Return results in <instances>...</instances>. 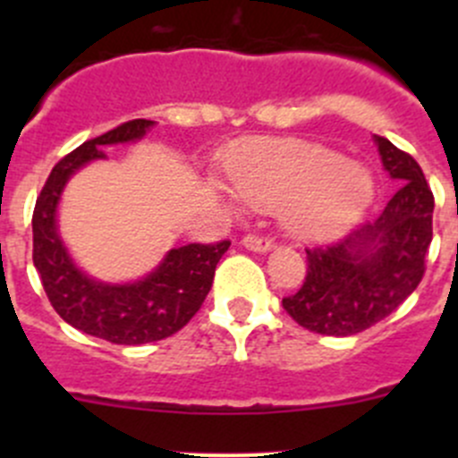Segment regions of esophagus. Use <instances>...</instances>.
Here are the masks:
<instances>
[{
  "mask_svg": "<svg viewBox=\"0 0 458 458\" xmlns=\"http://www.w3.org/2000/svg\"><path fill=\"white\" fill-rule=\"evenodd\" d=\"M243 248H248V250L252 252H270L272 248H275V243L270 242V239L266 237H257V234H248V237H243Z\"/></svg>",
  "mask_w": 458,
  "mask_h": 458,
  "instance_id": "obj_1",
  "label": "esophagus"
}]
</instances>
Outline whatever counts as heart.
<instances>
[{
    "instance_id": "heart-1",
    "label": "heart",
    "mask_w": 458,
    "mask_h": 458,
    "mask_svg": "<svg viewBox=\"0 0 458 458\" xmlns=\"http://www.w3.org/2000/svg\"><path fill=\"white\" fill-rule=\"evenodd\" d=\"M230 188L257 210H276L285 233L326 242L352 228L377 195L368 165L308 141H255L225 161Z\"/></svg>"
}]
</instances>
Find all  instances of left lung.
<instances>
[{"instance_id":"1","label":"left lung","mask_w":458,"mask_h":458,"mask_svg":"<svg viewBox=\"0 0 458 458\" xmlns=\"http://www.w3.org/2000/svg\"><path fill=\"white\" fill-rule=\"evenodd\" d=\"M383 170L399 183L381 215L332 246L312 248L308 275L284 308L317 335L350 336L396 310L421 284L432 242L434 197L408 152L374 135Z\"/></svg>"}]
</instances>
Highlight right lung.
Here are the masks:
<instances>
[{
	"mask_svg": "<svg viewBox=\"0 0 458 458\" xmlns=\"http://www.w3.org/2000/svg\"><path fill=\"white\" fill-rule=\"evenodd\" d=\"M152 126L150 119H132L75 148L55 165L32 212V263L48 301L72 327L117 345L150 344L182 330L210 293L216 263L230 248V242L173 248L128 284L95 279L72 261L57 224L64 188L90 161L106 159V146L140 141Z\"/></svg>",
	"mask_w": 458,
	"mask_h": 458,
	"instance_id": "obj_1",
	"label": "right lung"
}]
</instances>
